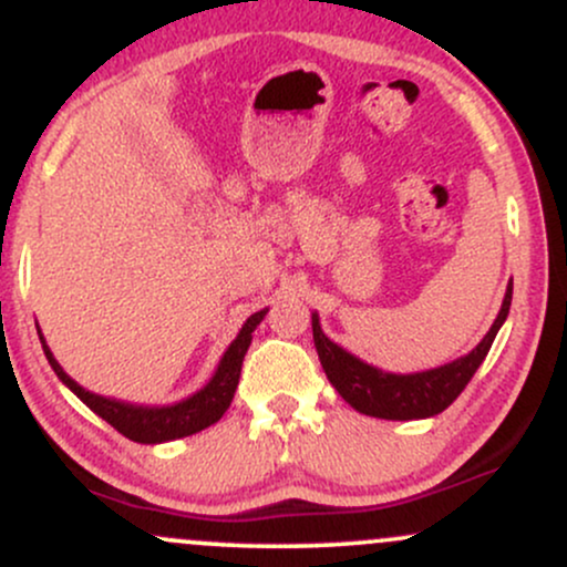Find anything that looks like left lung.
Listing matches in <instances>:
<instances>
[{"instance_id":"1","label":"left lung","mask_w":567,"mask_h":567,"mask_svg":"<svg viewBox=\"0 0 567 567\" xmlns=\"http://www.w3.org/2000/svg\"><path fill=\"white\" fill-rule=\"evenodd\" d=\"M512 306V279L506 285L504 301H501L498 317L493 320L483 341L474 347L470 354L458 360L445 362L440 368L419 370V373H389L365 360L354 357L351 351L338 347L322 333L320 315H311V333H315V347L320 354L322 370L328 381L333 383L336 392L349 402L357 413L373 415V419L386 421H415L432 419L445 410L451 402L464 392L466 383L483 365L487 351L493 347V338L506 322Z\"/></svg>"}]
</instances>
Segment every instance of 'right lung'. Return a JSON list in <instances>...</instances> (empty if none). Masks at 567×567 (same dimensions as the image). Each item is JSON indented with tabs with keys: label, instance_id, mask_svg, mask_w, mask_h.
Wrapping results in <instances>:
<instances>
[{
	"label": "right lung",
	"instance_id": "right-lung-1",
	"mask_svg": "<svg viewBox=\"0 0 567 567\" xmlns=\"http://www.w3.org/2000/svg\"><path fill=\"white\" fill-rule=\"evenodd\" d=\"M266 311L269 309H261L256 311V315L247 317L243 330H239L237 338L229 343V349H226L224 357H220L216 373L210 375V381H207L199 392L188 394L186 400L173 402V405H135V402L114 400V396L90 392V389L80 386V383L71 379L66 370L61 368V362L55 360L53 351L48 347V341H44L39 324H37V333H39V341H42L44 357H48L50 368L55 370L58 379L66 383L71 392L80 396L84 405L93 410L95 415H101L106 424H112L116 432L125 434L127 440L141 442V445H159V442L188 437V434H197L202 429L213 426L220 415L229 410L234 392H237L239 373H243V360L247 354V347H250L252 341V330L261 324Z\"/></svg>",
	"mask_w": 567,
	"mask_h": 567
}]
</instances>
